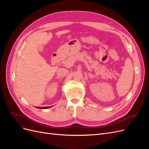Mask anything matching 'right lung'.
I'll list each match as a JSON object with an SVG mask.
<instances>
[{
  "label": "right lung",
  "instance_id": "add662e5",
  "mask_svg": "<svg viewBox=\"0 0 149 149\" xmlns=\"http://www.w3.org/2000/svg\"><path fill=\"white\" fill-rule=\"evenodd\" d=\"M51 106H49V107H37V108H38V109H47V108H49V107H50Z\"/></svg>",
  "mask_w": 149,
  "mask_h": 149
}]
</instances>
